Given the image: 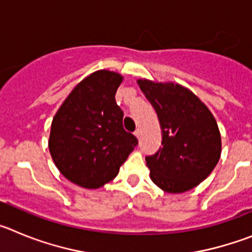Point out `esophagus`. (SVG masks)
I'll use <instances>...</instances> for the list:
<instances>
[{"instance_id":"34e87169","label":"esophagus","mask_w":252,"mask_h":252,"mask_svg":"<svg viewBox=\"0 0 252 252\" xmlns=\"http://www.w3.org/2000/svg\"><path fill=\"white\" fill-rule=\"evenodd\" d=\"M135 136H136L137 139H140V136H141V130H140V128H136V131H135Z\"/></svg>"}]
</instances>
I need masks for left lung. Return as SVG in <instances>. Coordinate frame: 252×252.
Here are the masks:
<instances>
[{
	"instance_id": "8db88e82",
	"label": "left lung",
	"mask_w": 252,
	"mask_h": 252,
	"mask_svg": "<svg viewBox=\"0 0 252 252\" xmlns=\"http://www.w3.org/2000/svg\"><path fill=\"white\" fill-rule=\"evenodd\" d=\"M161 127V146L146 157L154 183L166 193L190 190L208 177L221 157L218 125L206 104L175 83L139 79Z\"/></svg>"
}]
</instances>
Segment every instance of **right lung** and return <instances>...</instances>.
Here are the masks:
<instances>
[{
	"instance_id": "right-lung-1",
	"label": "right lung",
	"mask_w": 252,
	"mask_h": 252,
	"mask_svg": "<svg viewBox=\"0 0 252 252\" xmlns=\"http://www.w3.org/2000/svg\"><path fill=\"white\" fill-rule=\"evenodd\" d=\"M122 79L110 70L92 73L75 86L51 122L53 161L77 186L97 189L111 182L137 145L122 126L124 112L115 99Z\"/></svg>"
}]
</instances>
